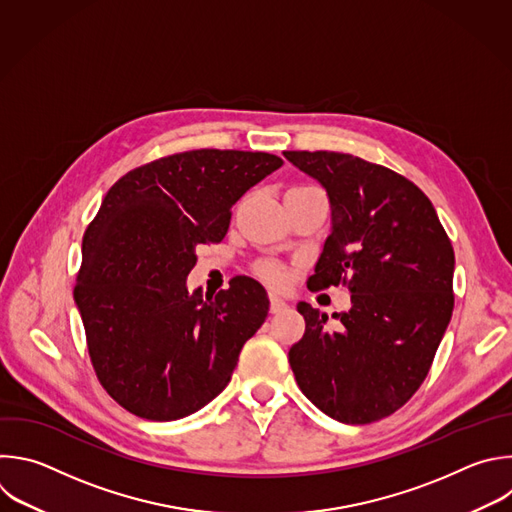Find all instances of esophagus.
Segmentation results:
<instances>
[{"mask_svg": "<svg viewBox=\"0 0 512 512\" xmlns=\"http://www.w3.org/2000/svg\"><path fill=\"white\" fill-rule=\"evenodd\" d=\"M287 309V303L281 299V297H277V295H271L269 297V311L271 313H281V311H285Z\"/></svg>", "mask_w": 512, "mask_h": 512, "instance_id": "1", "label": "esophagus"}]
</instances>
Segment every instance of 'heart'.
<instances>
[{
  "label": "heart",
  "mask_w": 512,
  "mask_h": 512,
  "mask_svg": "<svg viewBox=\"0 0 512 512\" xmlns=\"http://www.w3.org/2000/svg\"><path fill=\"white\" fill-rule=\"evenodd\" d=\"M257 275H259L261 279H265L267 283H271V285H283V283H285V277H287L285 267L279 265V263H275V261H261V263L257 265Z\"/></svg>",
  "instance_id": "b5f03b06"
}]
</instances>
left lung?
I'll return each instance as SVG.
<instances>
[{"label": "left lung", "instance_id": "8db88e82", "mask_svg": "<svg viewBox=\"0 0 512 512\" xmlns=\"http://www.w3.org/2000/svg\"><path fill=\"white\" fill-rule=\"evenodd\" d=\"M331 205L311 291L346 285L352 309L301 301L305 333L289 350L301 392L323 414L370 424L402 408L426 380L454 309V249L430 199L406 177L354 154L285 150Z\"/></svg>", "mask_w": 512, "mask_h": 512}]
</instances>
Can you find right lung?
Here are the masks:
<instances>
[{"label":"right lung","instance_id":"right-lung-1","mask_svg":"<svg viewBox=\"0 0 512 512\" xmlns=\"http://www.w3.org/2000/svg\"><path fill=\"white\" fill-rule=\"evenodd\" d=\"M283 160L201 148L142 164L106 193L82 239L74 301L102 388L130 414L185 418L231 382L269 299L239 275L215 297L187 289L197 249L221 243L231 207Z\"/></svg>","mask_w":512,"mask_h":512}]
</instances>
